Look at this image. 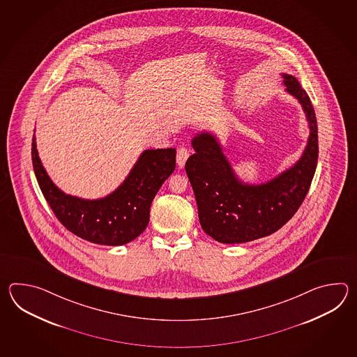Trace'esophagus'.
Returning <instances> with one entry per match:
<instances>
[{
  "instance_id": "34e87169",
  "label": "esophagus",
  "mask_w": 357,
  "mask_h": 357,
  "mask_svg": "<svg viewBox=\"0 0 357 357\" xmlns=\"http://www.w3.org/2000/svg\"><path fill=\"white\" fill-rule=\"evenodd\" d=\"M190 152L189 149L186 146H181L178 151H177V155H176V160H177V165L178 167H183L186 160L189 158Z\"/></svg>"
}]
</instances>
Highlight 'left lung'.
<instances>
[{"mask_svg": "<svg viewBox=\"0 0 357 357\" xmlns=\"http://www.w3.org/2000/svg\"><path fill=\"white\" fill-rule=\"evenodd\" d=\"M282 76L286 91L303 106L310 129L303 155L292 167L266 183L249 185L235 175L217 137L202 132L191 142L195 153L185 169L202 228L218 243H249L272 235L294 217L310 188L318 163L317 117L296 77Z\"/></svg>", "mask_w": 357, "mask_h": 357, "instance_id": "obj_1", "label": "left lung"}]
</instances>
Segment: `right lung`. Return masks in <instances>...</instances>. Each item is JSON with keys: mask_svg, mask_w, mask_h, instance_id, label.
I'll return each mask as SVG.
<instances>
[{"mask_svg": "<svg viewBox=\"0 0 357 357\" xmlns=\"http://www.w3.org/2000/svg\"><path fill=\"white\" fill-rule=\"evenodd\" d=\"M31 160L39 188L57 220L86 241L120 246L135 240L149 223L151 205L176 167V149H146L125 181L109 195L89 200L61 191L42 166L36 137Z\"/></svg>", "mask_w": 357, "mask_h": 357, "instance_id": "obj_1", "label": "right lung"}]
</instances>
